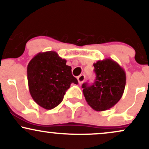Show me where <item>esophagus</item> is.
<instances>
[{"instance_id": "1", "label": "esophagus", "mask_w": 149, "mask_h": 149, "mask_svg": "<svg viewBox=\"0 0 149 149\" xmlns=\"http://www.w3.org/2000/svg\"><path fill=\"white\" fill-rule=\"evenodd\" d=\"M77 79H78V83H79V84H81V83H83V82H84V80L85 79V76L83 74L80 75V76L77 78Z\"/></svg>"}]
</instances>
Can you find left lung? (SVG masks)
<instances>
[{"label":"left lung","instance_id":"left-lung-1","mask_svg":"<svg viewBox=\"0 0 149 149\" xmlns=\"http://www.w3.org/2000/svg\"><path fill=\"white\" fill-rule=\"evenodd\" d=\"M96 79L91 85H82L85 100L90 107L102 111L116 105L123 95L126 83L124 69L116 61L108 58L93 64Z\"/></svg>","mask_w":149,"mask_h":149}]
</instances>
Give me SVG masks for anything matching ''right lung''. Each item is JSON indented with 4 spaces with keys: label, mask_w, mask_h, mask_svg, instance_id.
I'll return each instance as SVG.
<instances>
[{
    "label": "right lung",
    "mask_w": 149,
    "mask_h": 149,
    "mask_svg": "<svg viewBox=\"0 0 149 149\" xmlns=\"http://www.w3.org/2000/svg\"><path fill=\"white\" fill-rule=\"evenodd\" d=\"M66 63L54 51L39 52L29 63L27 79L31 96L43 109L55 108L62 102L71 83L78 84L71 67Z\"/></svg>",
    "instance_id": "1"
}]
</instances>
